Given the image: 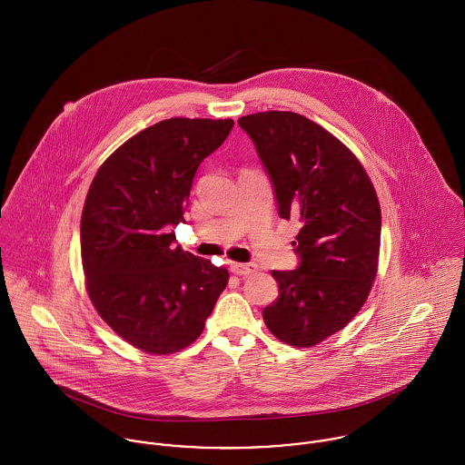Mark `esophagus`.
Returning <instances> with one entry per match:
<instances>
[{
    "label": "esophagus",
    "instance_id": "obj_1",
    "mask_svg": "<svg viewBox=\"0 0 465 465\" xmlns=\"http://www.w3.org/2000/svg\"><path fill=\"white\" fill-rule=\"evenodd\" d=\"M229 270L234 273V275H251V273H254L256 270H258V265H254V263H231L229 266Z\"/></svg>",
    "mask_w": 465,
    "mask_h": 465
}]
</instances>
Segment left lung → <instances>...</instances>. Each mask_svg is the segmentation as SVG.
Returning <instances> with one entry per match:
<instances>
[{"label": "left lung", "instance_id": "1", "mask_svg": "<svg viewBox=\"0 0 465 465\" xmlns=\"http://www.w3.org/2000/svg\"><path fill=\"white\" fill-rule=\"evenodd\" d=\"M238 124L256 144L281 218L301 222L292 242L301 263L272 270L279 297L263 310V321L281 341L313 347L354 319L376 279V190L340 139L297 113H256Z\"/></svg>", "mask_w": 465, "mask_h": 465}]
</instances>
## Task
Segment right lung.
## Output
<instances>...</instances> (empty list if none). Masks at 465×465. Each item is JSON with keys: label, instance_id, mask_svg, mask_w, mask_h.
Listing matches in <instances>:
<instances>
[{"label": "right lung", "instance_id": "1", "mask_svg": "<svg viewBox=\"0 0 465 465\" xmlns=\"http://www.w3.org/2000/svg\"><path fill=\"white\" fill-rule=\"evenodd\" d=\"M232 120L170 118L125 141L96 172L80 220L85 288L98 315L148 354H172L203 331L229 272L173 247V225L200 163Z\"/></svg>", "mask_w": 465, "mask_h": 465}]
</instances>
